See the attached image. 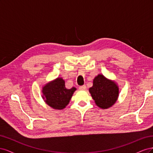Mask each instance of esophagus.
Masks as SVG:
<instances>
[{
	"instance_id": "esophagus-1",
	"label": "esophagus",
	"mask_w": 153,
	"mask_h": 153,
	"mask_svg": "<svg viewBox=\"0 0 153 153\" xmlns=\"http://www.w3.org/2000/svg\"><path fill=\"white\" fill-rule=\"evenodd\" d=\"M79 89H80L82 91H85L87 89V87H86V86L85 85H81V86L79 87Z\"/></svg>"
}]
</instances>
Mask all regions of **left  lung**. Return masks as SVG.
<instances>
[{
	"mask_svg": "<svg viewBox=\"0 0 153 153\" xmlns=\"http://www.w3.org/2000/svg\"><path fill=\"white\" fill-rule=\"evenodd\" d=\"M89 92L97 106L101 108H108L115 102L119 95V88L115 82L110 81L102 75L94 78L93 85Z\"/></svg>",
	"mask_w": 153,
	"mask_h": 153,
	"instance_id": "obj_1",
	"label": "left lung"
}]
</instances>
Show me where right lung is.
Masks as SVG:
<instances>
[{"label": "right lung", "instance_id": "right-lung-1", "mask_svg": "<svg viewBox=\"0 0 153 153\" xmlns=\"http://www.w3.org/2000/svg\"><path fill=\"white\" fill-rule=\"evenodd\" d=\"M76 88L68 89L65 82L61 78H58L43 88V99L50 106L55 109H63L68 105Z\"/></svg>", "mask_w": 153, "mask_h": 153}]
</instances>
